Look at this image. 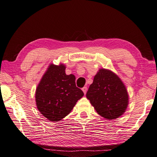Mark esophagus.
I'll return each instance as SVG.
<instances>
[{"label":"esophagus","instance_id":"esophagus-1","mask_svg":"<svg viewBox=\"0 0 157 157\" xmlns=\"http://www.w3.org/2000/svg\"><path fill=\"white\" fill-rule=\"evenodd\" d=\"M82 90H83V92L84 94H86V92H87V87H83V88H82Z\"/></svg>","mask_w":157,"mask_h":157}]
</instances>
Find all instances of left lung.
Wrapping results in <instances>:
<instances>
[{
	"mask_svg": "<svg viewBox=\"0 0 157 157\" xmlns=\"http://www.w3.org/2000/svg\"><path fill=\"white\" fill-rule=\"evenodd\" d=\"M86 97L97 113L108 120L120 117L129 104L128 90L121 79L104 68L99 69L94 76Z\"/></svg>",
	"mask_w": 157,
	"mask_h": 157,
	"instance_id": "obj_1",
	"label": "left lung"
}]
</instances>
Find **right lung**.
I'll use <instances>...</instances> for the list:
<instances>
[{
    "label": "right lung",
    "instance_id": "1",
    "mask_svg": "<svg viewBox=\"0 0 157 157\" xmlns=\"http://www.w3.org/2000/svg\"><path fill=\"white\" fill-rule=\"evenodd\" d=\"M65 65L50 64L36 90L38 111L51 122H57L70 113L83 92L76 86L75 76L65 74Z\"/></svg>",
    "mask_w": 157,
    "mask_h": 157
}]
</instances>
